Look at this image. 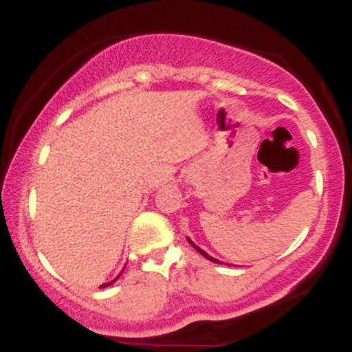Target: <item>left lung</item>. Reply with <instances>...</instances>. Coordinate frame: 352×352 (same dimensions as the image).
I'll use <instances>...</instances> for the list:
<instances>
[{
  "mask_svg": "<svg viewBox=\"0 0 352 352\" xmlns=\"http://www.w3.org/2000/svg\"><path fill=\"white\" fill-rule=\"evenodd\" d=\"M188 241H190V240H188ZM190 245H192V246H193V248H195V250H197V252H199V253H201V256H205V258H207V260H210V261H213V263H220V261H218V260H217V258L210 256V254H208L207 252H204V250H201V248H199V246H197L195 243H193V241H190Z\"/></svg>",
  "mask_w": 352,
  "mask_h": 352,
  "instance_id": "1",
  "label": "left lung"
}]
</instances>
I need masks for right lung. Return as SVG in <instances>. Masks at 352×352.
Segmentation results:
<instances>
[{"label": "right lung", "mask_w": 352, "mask_h": 352, "mask_svg": "<svg viewBox=\"0 0 352 352\" xmlns=\"http://www.w3.org/2000/svg\"><path fill=\"white\" fill-rule=\"evenodd\" d=\"M119 276H120V274H119ZM119 276H117V278H119ZM117 278H116V280H112L111 283H106V285H102V288H106V286H109V285H112V283H116V281H117Z\"/></svg>", "instance_id": "add662e5"}]
</instances>
